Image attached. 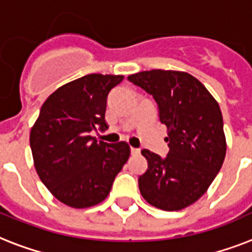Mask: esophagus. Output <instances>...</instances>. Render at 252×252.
Returning a JSON list of instances; mask_svg holds the SVG:
<instances>
[{"label": "esophagus", "mask_w": 252, "mask_h": 252, "mask_svg": "<svg viewBox=\"0 0 252 252\" xmlns=\"http://www.w3.org/2000/svg\"><path fill=\"white\" fill-rule=\"evenodd\" d=\"M130 153L138 154V153H140V149H136V148H130Z\"/></svg>", "instance_id": "34e87169"}]
</instances>
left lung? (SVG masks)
Returning a JSON list of instances; mask_svg holds the SVG:
<instances>
[{
	"mask_svg": "<svg viewBox=\"0 0 252 252\" xmlns=\"http://www.w3.org/2000/svg\"><path fill=\"white\" fill-rule=\"evenodd\" d=\"M153 95L167 128V157L148 149V170L138 178L142 197L162 211H180L201 197L219 174L226 154L222 114L197 78L179 70L153 69L128 76Z\"/></svg>",
	"mask_w": 252,
	"mask_h": 252,
	"instance_id": "left-lung-1",
	"label": "left lung"
}]
</instances>
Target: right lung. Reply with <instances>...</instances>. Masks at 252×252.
Masks as SVG:
<instances>
[{
  "instance_id": "obj_1",
  "label": "right lung",
  "mask_w": 252,
  "mask_h": 252,
  "mask_svg": "<svg viewBox=\"0 0 252 252\" xmlns=\"http://www.w3.org/2000/svg\"><path fill=\"white\" fill-rule=\"evenodd\" d=\"M124 76L87 74L45 99L30 132L37 175L48 191L77 209L102 203L130 154L126 141L107 144L90 133L107 129V95Z\"/></svg>"
}]
</instances>
